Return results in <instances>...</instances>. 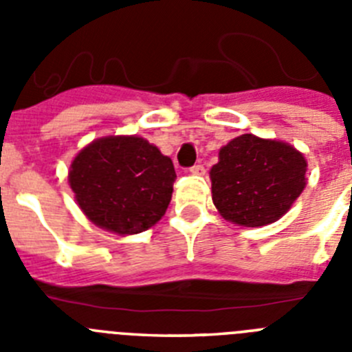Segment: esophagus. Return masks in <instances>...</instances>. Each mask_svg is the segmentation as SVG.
Instances as JSON below:
<instances>
[{"label": "esophagus", "mask_w": 352, "mask_h": 352, "mask_svg": "<svg viewBox=\"0 0 352 352\" xmlns=\"http://www.w3.org/2000/svg\"><path fill=\"white\" fill-rule=\"evenodd\" d=\"M190 173L197 174V176H203V174L206 173V169H204L203 164H195V166L190 167Z\"/></svg>", "instance_id": "obj_1"}]
</instances>
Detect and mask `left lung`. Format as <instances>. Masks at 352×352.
Returning a JSON list of instances; mask_svg holds the SVG:
<instances>
[{
	"label": "left lung",
	"instance_id": "8db88e82",
	"mask_svg": "<svg viewBox=\"0 0 352 352\" xmlns=\"http://www.w3.org/2000/svg\"><path fill=\"white\" fill-rule=\"evenodd\" d=\"M307 160L287 142L243 133L223 146L210 170L211 194L226 220L259 227L287 213L305 188Z\"/></svg>",
	"mask_w": 352,
	"mask_h": 352
}]
</instances>
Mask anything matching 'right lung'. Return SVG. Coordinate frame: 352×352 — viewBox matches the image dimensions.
<instances>
[{"mask_svg":"<svg viewBox=\"0 0 352 352\" xmlns=\"http://www.w3.org/2000/svg\"><path fill=\"white\" fill-rule=\"evenodd\" d=\"M174 178L173 160L135 135L93 141L68 173L84 214L116 234H138L155 226L169 206Z\"/></svg>","mask_w":352,"mask_h":352,"instance_id":"right-lung-1","label":"right lung"}]
</instances>
